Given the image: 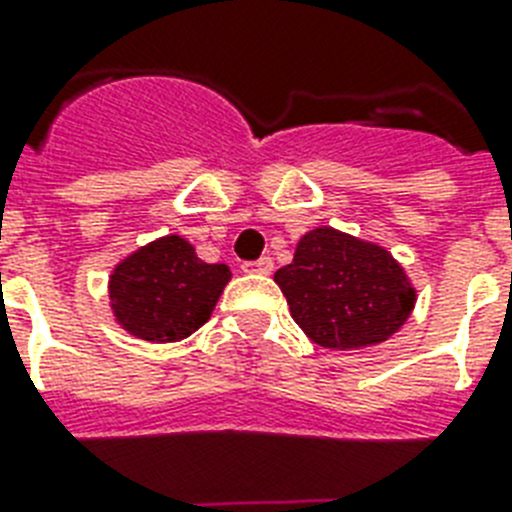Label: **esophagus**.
Instances as JSON below:
<instances>
[{
  "mask_svg": "<svg viewBox=\"0 0 512 512\" xmlns=\"http://www.w3.org/2000/svg\"><path fill=\"white\" fill-rule=\"evenodd\" d=\"M242 270L249 273V276H268L270 270H273V260L270 257H260V260H252V263H244Z\"/></svg>",
  "mask_w": 512,
  "mask_h": 512,
  "instance_id": "1",
  "label": "esophagus"
}]
</instances>
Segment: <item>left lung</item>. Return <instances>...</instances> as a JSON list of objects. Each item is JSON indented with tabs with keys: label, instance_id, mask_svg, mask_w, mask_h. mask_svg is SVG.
Returning a JSON list of instances; mask_svg holds the SVG:
<instances>
[{
	"label": "left lung",
	"instance_id": "left-lung-1",
	"mask_svg": "<svg viewBox=\"0 0 512 512\" xmlns=\"http://www.w3.org/2000/svg\"><path fill=\"white\" fill-rule=\"evenodd\" d=\"M273 281L297 326L326 350L386 342L405 326L418 297L389 249L331 226L307 231Z\"/></svg>",
	"mask_w": 512,
	"mask_h": 512
}]
</instances>
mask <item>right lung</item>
<instances>
[{
  "mask_svg": "<svg viewBox=\"0 0 512 512\" xmlns=\"http://www.w3.org/2000/svg\"><path fill=\"white\" fill-rule=\"evenodd\" d=\"M228 281V265L199 260L184 236H160L112 268V318L144 342H181L210 321Z\"/></svg>",
  "mask_w": 512,
  "mask_h": 512,
  "instance_id": "add662e5",
  "label": "right lung"
}]
</instances>
